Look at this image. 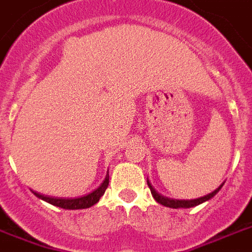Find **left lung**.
I'll return each instance as SVG.
<instances>
[{"label":"left lung","instance_id":"obj_1","mask_svg":"<svg viewBox=\"0 0 252 252\" xmlns=\"http://www.w3.org/2000/svg\"><path fill=\"white\" fill-rule=\"evenodd\" d=\"M147 185H149V188H150L153 197H154V199L157 200L158 203L163 204V206H165V207H169V208H190V207H194V206H198V204H200V203H203V202H206V200L211 199L214 195H216V193H218L219 190L221 189V186L224 185V184H221V185L219 186L218 189L214 190L212 193L207 194V195H204V197H200V198H198V199H190V200L171 199V198L163 197V195H160V194H159L158 191L154 189V188H153V185H151L149 180H147Z\"/></svg>","mask_w":252,"mask_h":252}]
</instances>
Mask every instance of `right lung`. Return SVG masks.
<instances>
[{
	"label": "right lung",
	"instance_id": "add662e5",
	"mask_svg": "<svg viewBox=\"0 0 252 252\" xmlns=\"http://www.w3.org/2000/svg\"><path fill=\"white\" fill-rule=\"evenodd\" d=\"M108 183V173L107 176L103 180V183L98 186L97 189L93 190L92 193L84 195V197L80 198H73V199H63V198H53V197H45V195H41V194L36 193L34 191V195L40 199L48 202V203L53 204V206H57V207L64 208V210H83V208H89L92 207L93 204H95L99 200V198L105 194L106 189H107Z\"/></svg>",
	"mask_w": 252,
	"mask_h": 252
}]
</instances>
